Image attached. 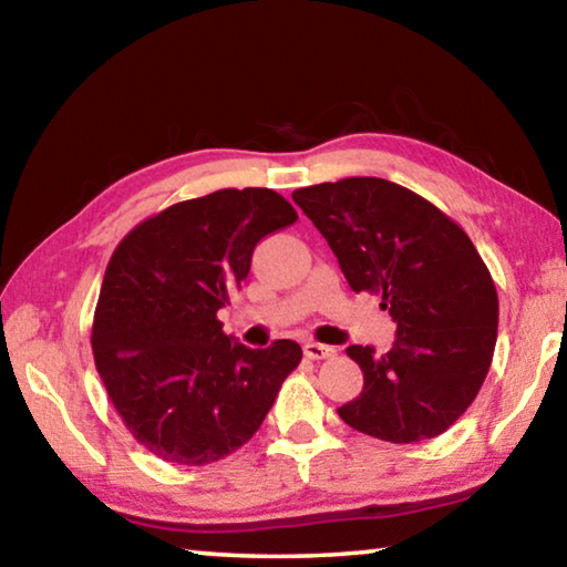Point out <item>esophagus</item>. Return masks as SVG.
<instances>
[{
    "instance_id": "obj_1",
    "label": "esophagus",
    "mask_w": 567,
    "mask_h": 567,
    "mask_svg": "<svg viewBox=\"0 0 567 567\" xmlns=\"http://www.w3.org/2000/svg\"><path fill=\"white\" fill-rule=\"evenodd\" d=\"M305 358L310 360H328L334 354V348H330V344H322V342H305Z\"/></svg>"
}]
</instances>
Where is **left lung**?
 <instances>
[{
    "mask_svg": "<svg viewBox=\"0 0 567 567\" xmlns=\"http://www.w3.org/2000/svg\"><path fill=\"white\" fill-rule=\"evenodd\" d=\"M292 199L338 257L354 292L382 295L398 338L378 354L350 344L364 385L340 417L388 443L437 437L473 405L497 340L495 282L465 229L408 187L348 177Z\"/></svg>",
    "mask_w": 567,
    "mask_h": 567,
    "instance_id": "obj_1",
    "label": "left lung"
}]
</instances>
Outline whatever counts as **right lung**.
I'll use <instances>...</instances> for the list:
<instances>
[{
	"label": "right lung",
	"mask_w": 567,
	"mask_h": 567,
	"mask_svg": "<svg viewBox=\"0 0 567 567\" xmlns=\"http://www.w3.org/2000/svg\"><path fill=\"white\" fill-rule=\"evenodd\" d=\"M295 219L275 189H217L162 209L112 252L92 322L94 364L152 455L207 465L235 453L300 364L297 342L249 350L217 320L255 245Z\"/></svg>",
	"instance_id": "add662e5"
}]
</instances>
